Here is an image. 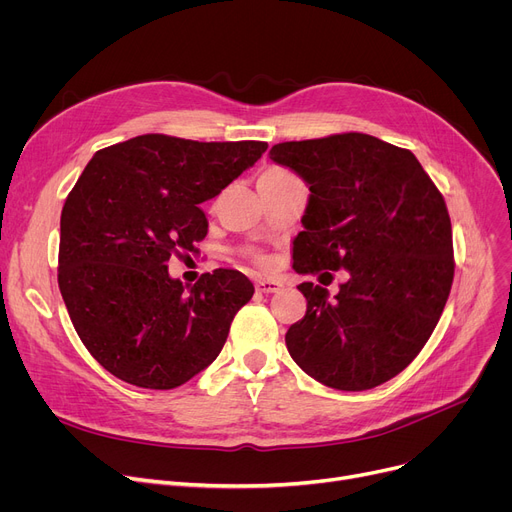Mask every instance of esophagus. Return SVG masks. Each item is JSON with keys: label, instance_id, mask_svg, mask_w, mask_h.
<instances>
[{"label": "esophagus", "instance_id": "obj_1", "mask_svg": "<svg viewBox=\"0 0 512 512\" xmlns=\"http://www.w3.org/2000/svg\"><path fill=\"white\" fill-rule=\"evenodd\" d=\"M257 290L263 292V294H272V292H278L282 288V282L280 280H257Z\"/></svg>", "mask_w": 512, "mask_h": 512}]
</instances>
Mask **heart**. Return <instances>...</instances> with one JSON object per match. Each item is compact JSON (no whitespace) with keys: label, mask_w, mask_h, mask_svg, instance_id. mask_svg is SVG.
Masks as SVG:
<instances>
[{"label":"heart","mask_w":512,"mask_h":512,"mask_svg":"<svg viewBox=\"0 0 512 512\" xmlns=\"http://www.w3.org/2000/svg\"><path fill=\"white\" fill-rule=\"evenodd\" d=\"M270 170H282V168H270ZM249 255H251V259H255V261H259V263H263V261H265V257H263L261 253H255V251H251Z\"/></svg>","instance_id":"1"}]
</instances>
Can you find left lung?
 I'll list each match as a JSON object with an SVG mask.
<instances>
[{"instance_id": "1", "label": "left lung", "mask_w": 512, "mask_h": 512, "mask_svg": "<svg viewBox=\"0 0 512 512\" xmlns=\"http://www.w3.org/2000/svg\"><path fill=\"white\" fill-rule=\"evenodd\" d=\"M270 157L311 191L294 270H348L332 301L324 286H299L307 313L286 332L290 357L336 390L392 380L432 336L450 294L452 226L442 193L409 149L363 132L278 143Z\"/></svg>"}]
</instances>
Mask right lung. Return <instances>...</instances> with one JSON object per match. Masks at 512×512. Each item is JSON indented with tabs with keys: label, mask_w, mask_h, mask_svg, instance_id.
<instances>
[{
	"label": "right lung",
	"mask_w": 512,
	"mask_h": 512,
	"mask_svg": "<svg viewBox=\"0 0 512 512\" xmlns=\"http://www.w3.org/2000/svg\"><path fill=\"white\" fill-rule=\"evenodd\" d=\"M265 149L141 134L97 151L76 180L60 220L58 284L78 338L122 382L170 390L220 355L251 280L220 267L186 288L168 261L199 253V205Z\"/></svg>",
	"instance_id": "add662e5"
}]
</instances>
